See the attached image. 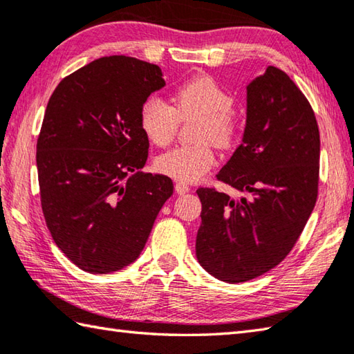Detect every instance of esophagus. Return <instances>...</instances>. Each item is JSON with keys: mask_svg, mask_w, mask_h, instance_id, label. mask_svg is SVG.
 I'll return each mask as SVG.
<instances>
[{"mask_svg": "<svg viewBox=\"0 0 354 354\" xmlns=\"http://www.w3.org/2000/svg\"><path fill=\"white\" fill-rule=\"evenodd\" d=\"M189 185L188 183H183V182H177L176 183V191L178 194H186V192H189Z\"/></svg>", "mask_w": 354, "mask_h": 354, "instance_id": "obj_1", "label": "esophagus"}]
</instances>
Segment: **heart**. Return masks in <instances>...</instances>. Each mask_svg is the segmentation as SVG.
I'll return each mask as SVG.
<instances>
[{"label": "heart", "instance_id": "obj_1", "mask_svg": "<svg viewBox=\"0 0 354 354\" xmlns=\"http://www.w3.org/2000/svg\"><path fill=\"white\" fill-rule=\"evenodd\" d=\"M174 106L162 98L149 97L140 109V124L145 136L157 146H166L174 138L180 120L197 115L196 145L172 148L158 156L156 166L160 172L180 182H196L216 163L209 142L222 149L234 145L239 132L237 117L232 112V95L217 80L205 73L194 75L178 84Z\"/></svg>", "mask_w": 354, "mask_h": 354}]
</instances>
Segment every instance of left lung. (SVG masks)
<instances>
[{
  "label": "left lung",
  "mask_w": 354,
  "mask_h": 354,
  "mask_svg": "<svg viewBox=\"0 0 354 354\" xmlns=\"http://www.w3.org/2000/svg\"><path fill=\"white\" fill-rule=\"evenodd\" d=\"M321 138L308 100L281 69L268 66L246 84L242 145L217 178L232 198L198 188V263L218 281L262 276L291 251L317 198Z\"/></svg>",
  "instance_id": "8db88e82"
}]
</instances>
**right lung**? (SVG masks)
I'll list each match as a JSON object with an SVG mask.
<instances>
[{
	"mask_svg": "<svg viewBox=\"0 0 354 354\" xmlns=\"http://www.w3.org/2000/svg\"><path fill=\"white\" fill-rule=\"evenodd\" d=\"M165 86L142 59L98 58L63 78L49 98L37 142L46 225L78 268L108 274L136 262L172 180L145 174L149 140L140 109Z\"/></svg>",
	"mask_w": 354,
	"mask_h": 354,
	"instance_id": "right-lung-1",
	"label": "right lung"
}]
</instances>
